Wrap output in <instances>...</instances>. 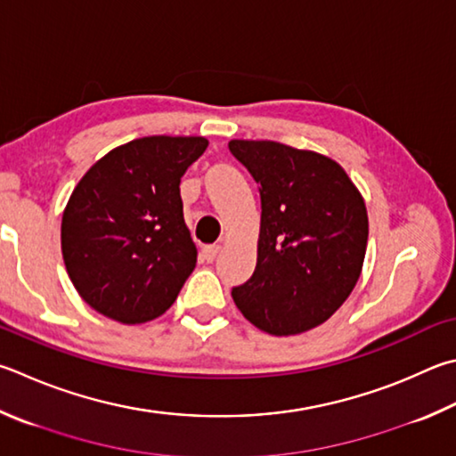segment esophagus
<instances>
[{
	"instance_id": "obj_1",
	"label": "esophagus",
	"mask_w": 456,
	"mask_h": 456,
	"mask_svg": "<svg viewBox=\"0 0 456 456\" xmlns=\"http://www.w3.org/2000/svg\"><path fill=\"white\" fill-rule=\"evenodd\" d=\"M219 251H221V245H205L203 247V255H205L207 261H213L215 256L219 255Z\"/></svg>"
}]
</instances>
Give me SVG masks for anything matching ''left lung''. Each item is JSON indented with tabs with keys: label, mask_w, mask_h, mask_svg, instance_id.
Listing matches in <instances>:
<instances>
[{
	"label": "left lung",
	"mask_w": 456,
	"mask_h": 456,
	"mask_svg": "<svg viewBox=\"0 0 456 456\" xmlns=\"http://www.w3.org/2000/svg\"><path fill=\"white\" fill-rule=\"evenodd\" d=\"M229 151L261 185L255 273L231 295L265 333H305L357 285L369 239L365 200L341 165L317 151L249 139H231Z\"/></svg>",
	"instance_id": "1"
}]
</instances>
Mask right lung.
Masks as SVG:
<instances>
[{
    "mask_svg": "<svg viewBox=\"0 0 456 456\" xmlns=\"http://www.w3.org/2000/svg\"><path fill=\"white\" fill-rule=\"evenodd\" d=\"M207 145L205 137L134 139L79 179L63 209L61 253L91 309L142 325L175 303L197 263L179 183Z\"/></svg>",
    "mask_w": 456,
    "mask_h": 456,
    "instance_id": "1",
    "label": "right lung"
}]
</instances>
